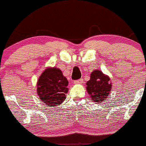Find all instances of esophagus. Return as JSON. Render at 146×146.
Masks as SVG:
<instances>
[{"label":"esophagus","mask_w":146,"mask_h":146,"mask_svg":"<svg viewBox=\"0 0 146 146\" xmlns=\"http://www.w3.org/2000/svg\"><path fill=\"white\" fill-rule=\"evenodd\" d=\"M82 83H83V79H82L74 81V84H81Z\"/></svg>","instance_id":"1"}]
</instances>
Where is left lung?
Returning a JSON list of instances; mask_svg holds the SVG:
<instances>
[{"mask_svg": "<svg viewBox=\"0 0 146 146\" xmlns=\"http://www.w3.org/2000/svg\"><path fill=\"white\" fill-rule=\"evenodd\" d=\"M111 89L110 79L99 70H94L91 74L90 79L86 82V90L90 99L96 104L103 102L109 95Z\"/></svg>", "mask_w": 146, "mask_h": 146, "instance_id": "8db88e82", "label": "left lung"}]
</instances>
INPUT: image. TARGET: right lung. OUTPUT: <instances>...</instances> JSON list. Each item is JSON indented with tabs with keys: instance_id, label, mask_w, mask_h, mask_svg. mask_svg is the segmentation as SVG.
<instances>
[{
	"instance_id": "add662e5",
	"label": "right lung",
	"mask_w": 146,
	"mask_h": 146,
	"mask_svg": "<svg viewBox=\"0 0 146 146\" xmlns=\"http://www.w3.org/2000/svg\"><path fill=\"white\" fill-rule=\"evenodd\" d=\"M68 83L60 69L48 67L37 81V94L44 105L56 106L65 100Z\"/></svg>"
}]
</instances>
